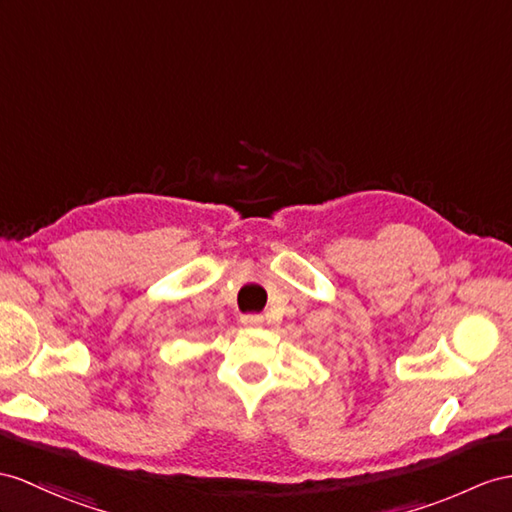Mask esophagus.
<instances>
[{"instance_id": "obj_1", "label": "esophagus", "mask_w": 512, "mask_h": 512, "mask_svg": "<svg viewBox=\"0 0 512 512\" xmlns=\"http://www.w3.org/2000/svg\"><path fill=\"white\" fill-rule=\"evenodd\" d=\"M263 317L260 315H245V317H241V326L243 328H260L263 326Z\"/></svg>"}]
</instances>
